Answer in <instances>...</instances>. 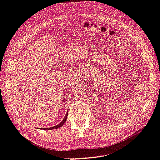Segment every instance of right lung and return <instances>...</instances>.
I'll use <instances>...</instances> for the list:
<instances>
[{
  "label": "right lung",
  "instance_id": "right-lung-1",
  "mask_svg": "<svg viewBox=\"0 0 160 160\" xmlns=\"http://www.w3.org/2000/svg\"><path fill=\"white\" fill-rule=\"evenodd\" d=\"M67 116H68V112L67 113H66V116L64 117V119L62 120V122H60L59 124H57V125L54 126L53 127H50V128H42V129H45V130H50V129H57V128H59V127H61L62 126H63V124H64V123L66 122V118H67Z\"/></svg>",
  "mask_w": 160,
  "mask_h": 160
}]
</instances>
